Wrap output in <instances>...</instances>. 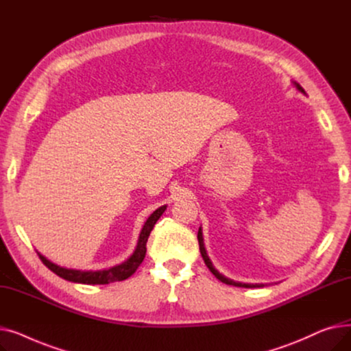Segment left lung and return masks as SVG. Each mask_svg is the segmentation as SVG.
<instances>
[{"label": "left lung", "mask_w": 351, "mask_h": 351, "mask_svg": "<svg viewBox=\"0 0 351 351\" xmlns=\"http://www.w3.org/2000/svg\"><path fill=\"white\" fill-rule=\"evenodd\" d=\"M294 85H296V88L300 90V92H303L304 94V89L298 84V82H294ZM197 241H199V250H200V254H202V257H204V261H205V263H206V266L209 267V270L215 274V278L216 279H219L220 282H223V283H226V285H232V286H236V287H247V289H252V287H262V286H265V285H250V283H241V282H234V280H232V279H228V278H225L223 274H220L215 267H213V265H212V262H210V259H209V256H208V253H206V249H205V245H204V236H202V229L199 228V232H197Z\"/></svg>", "instance_id": "8db88e82"}]
</instances>
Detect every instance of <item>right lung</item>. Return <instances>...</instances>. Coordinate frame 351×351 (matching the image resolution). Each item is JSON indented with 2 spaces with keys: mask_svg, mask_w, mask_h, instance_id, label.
I'll list each match as a JSON object with an SVG mask.
<instances>
[{
  "mask_svg": "<svg viewBox=\"0 0 351 351\" xmlns=\"http://www.w3.org/2000/svg\"><path fill=\"white\" fill-rule=\"evenodd\" d=\"M166 206H160L159 209H156L147 220L145 222L142 232L139 234L138 239V245L135 252L132 253V256L129 257L128 261H125L121 265H117L114 267L109 269H104V270H75V269H66V267H61L58 265L52 263L51 261H48L45 256H43L40 252H36L40 256V259L43 261V263L51 270L53 271L60 278L68 280V282H73V283H84V285H109L114 282H122L136 271V269L139 267V265L143 262L145 254H146V242L147 237H149L155 223L158 222V219L162 216V213L165 212Z\"/></svg>",
  "mask_w": 351,
  "mask_h": 351,
  "instance_id": "obj_1",
  "label": "right lung"
}]
</instances>
